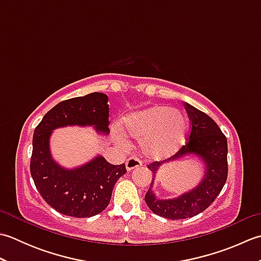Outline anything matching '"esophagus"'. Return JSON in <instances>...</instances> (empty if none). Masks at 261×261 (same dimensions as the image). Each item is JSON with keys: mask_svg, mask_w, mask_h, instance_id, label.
I'll return each mask as SVG.
<instances>
[{"mask_svg": "<svg viewBox=\"0 0 261 261\" xmlns=\"http://www.w3.org/2000/svg\"><path fill=\"white\" fill-rule=\"evenodd\" d=\"M142 165V163L140 162L139 159H138L137 157H130L129 159L126 160V163H125V168H126V170H132V169H135V168H137V167H140V166Z\"/></svg>", "mask_w": 261, "mask_h": 261, "instance_id": "1", "label": "esophagus"}]
</instances>
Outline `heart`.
<instances>
[{"label":"heart","instance_id":"1","mask_svg":"<svg viewBox=\"0 0 261 261\" xmlns=\"http://www.w3.org/2000/svg\"><path fill=\"white\" fill-rule=\"evenodd\" d=\"M187 120L180 111L152 107L138 111L121 120V131L140 141L143 154L163 160L173 156L182 146L187 135Z\"/></svg>","mask_w":261,"mask_h":261}]
</instances>
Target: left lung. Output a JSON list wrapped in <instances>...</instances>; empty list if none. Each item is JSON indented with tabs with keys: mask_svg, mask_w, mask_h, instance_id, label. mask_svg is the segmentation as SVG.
Instances as JSON below:
<instances>
[{
	"mask_svg": "<svg viewBox=\"0 0 261 261\" xmlns=\"http://www.w3.org/2000/svg\"><path fill=\"white\" fill-rule=\"evenodd\" d=\"M191 120V135L188 142L164 162H156L148 166L152 173L151 185L145 196V201L154 214L170 220L193 218L214 202L228 177V141L219 125L207 114L184 103ZM187 155L196 156L204 165L203 178L192 190L174 199H159L152 191L159 168L165 163Z\"/></svg>",
	"mask_w": 261,
	"mask_h": 261,
	"instance_id": "1",
	"label": "left lung"
}]
</instances>
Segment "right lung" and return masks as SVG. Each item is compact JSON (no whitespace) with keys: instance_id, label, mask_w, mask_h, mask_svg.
Wrapping results in <instances>:
<instances>
[{"instance_id":"obj_1","label":"right lung","mask_w":261,"mask_h":261,"mask_svg":"<svg viewBox=\"0 0 261 261\" xmlns=\"http://www.w3.org/2000/svg\"><path fill=\"white\" fill-rule=\"evenodd\" d=\"M108 95L91 93L58 103L43 116L33 132L30 171L42 198L59 213L91 218L107 208L115 182L126 173L125 165H112L97 154L84 165L66 168L53 158L50 137L65 126H92L110 134Z\"/></svg>"}]
</instances>
